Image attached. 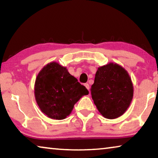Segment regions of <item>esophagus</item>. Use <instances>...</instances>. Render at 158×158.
Instances as JSON below:
<instances>
[{
    "label": "esophagus",
    "mask_w": 158,
    "mask_h": 158,
    "mask_svg": "<svg viewBox=\"0 0 158 158\" xmlns=\"http://www.w3.org/2000/svg\"><path fill=\"white\" fill-rule=\"evenodd\" d=\"M84 85H85V87L86 88V89L89 90V89H90V86H89V84H84Z\"/></svg>",
    "instance_id": "34e87169"
}]
</instances>
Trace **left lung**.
<instances>
[{
    "label": "left lung",
    "mask_w": 158,
    "mask_h": 158,
    "mask_svg": "<svg viewBox=\"0 0 158 158\" xmlns=\"http://www.w3.org/2000/svg\"><path fill=\"white\" fill-rule=\"evenodd\" d=\"M90 92L101 115L114 119L127 111L132 100L134 89L127 70L118 64L109 63L98 68Z\"/></svg>",
    "instance_id": "1"
}]
</instances>
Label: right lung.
Segmentation results:
<instances>
[{
    "mask_svg": "<svg viewBox=\"0 0 158 158\" xmlns=\"http://www.w3.org/2000/svg\"><path fill=\"white\" fill-rule=\"evenodd\" d=\"M34 93L42 113L52 119L63 120L71 114L83 95L89 94V90L68 73L66 67L53 61L37 74Z\"/></svg>",
    "mask_w": 158,
    "mask_h": 158,
    "instance_id": "1",
    "label": "right lung"
}]
</instances>
